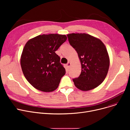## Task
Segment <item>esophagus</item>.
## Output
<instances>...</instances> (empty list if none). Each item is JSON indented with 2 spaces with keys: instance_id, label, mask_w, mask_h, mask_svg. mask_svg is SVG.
<instances>
[{
  "instance_id": "1",
  "label": "esophagus",
  "mask_w": 130,
  "mask_h": 130,
  "mask_svg": "<svg viewBox=\"0 0 130 130\" xmlns=\"http://www.w3.org/2000/svg\"><path fill=\"white\" fill-rule=\"evenodd\" d=\"M66 65H67V66L68 67L70 68V66H71V63H70V62H69V63H67V64Z\"/></svg>"
}]
</instances>
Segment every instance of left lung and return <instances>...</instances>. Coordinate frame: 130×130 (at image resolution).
<instances>
[{"mask_svg": "<svg viewBox=\"0 0 130 130\" xmlns=\"http://www.w3.org/2000/svg\"><path fill=\"white\" fill-rule=\"evenodd\" d=\"M67 36L70 44L77 53L82 66L79 77L73 79L74 85L83 91L98 87L105 78L110 66L104 44L99 39L85 33Z\"/></svg>", "mask_w": 130, "mask_h": 130, "instance_id": "obj_1", "label": "left lung"}]
</instances>
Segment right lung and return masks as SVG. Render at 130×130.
Instances as JSON below:
<instances>
[{
    "mask_svg": "<svg viewBox=\"0 0 130 130\" xmlns=\"http://www.w3.org/2000/svg\"><path fill=\"white\" fill-rule=\"evenodd\" d=\"M66 39V35L43 34L25 45L20 59L22 69L26 79L36 89L50 92L58 87L66 71L55 51Z\"/></svg>",
    "mask_w": 130,
    "mask_h": 130,
    "instance_id": "right-lung-1",
    "label": "right lung"
}]
</instances>
